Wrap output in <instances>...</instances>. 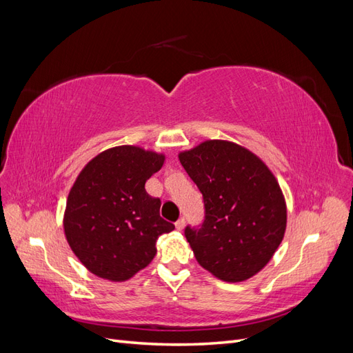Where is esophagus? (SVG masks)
<instances>
[{
    "label": "esophagus",
    "instance_id": "esophagus-1",
    "mask_svg": "<svg viewBox=\"0 0 353 353\" xmlns=\"http://www.w3.org/2000/svg\"><path fill=\"white\" fill-rule=\"evenodd\" d=\"M184 225H185V219H184V218H181V219H178V221L175 222V228H176L178 231L183 230Z\"/></svg>",
    "mask_w": 353,
    "mask_h": 353
}]
</instances>
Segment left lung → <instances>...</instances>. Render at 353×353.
Wrapping results in <instances>:
<instances>
[{"instance_id": "obj_1", "label": "left lung", "mask_w": 353, "mask_h": 353, "mask_svg": "<svg viewBox=\"0 0 353 353\" xmlns=\"http://www.w3.org/2000/svg\"><path fill=\"white\" fill-rule=\"evenodd\" d=\"M178 157L205 201L200 228H185L197 262L222 281L249 280L284 237L279 181L254 153L225 140L203 141Z\"/></svg>"}]
</instances>
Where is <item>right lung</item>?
I'll use <instances>...</instances> for the list:
<instances>
[{"instance_id":"obj_1","label":"right lung","mask_w":353,"mask_h":353,"mask_svg":"<svg viewBox=\"0 0 353 353\" xmlns=\"http://www.w3.org/2000/svg\"><path fill=\"white\" fill-rule=\"evenodd\" d=\"M165 154L117 145L91 159L69 191L63 228L72 252L94 275L126 281L156 256L159 236L175 225L160 216L145 181Z\"/></svg>"}]
</instances>
